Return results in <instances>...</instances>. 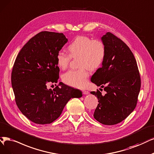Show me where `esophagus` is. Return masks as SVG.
<instances>
[{"label":"esophagus","mask_w":154,"mask_h":154,"mask_svg":"<svg viewBox=\"0 0 154 154\" xmlns=\"http://www.w3.org/2000/svg\"><path fill=\"white\" fill-rule=\"evenodd\" d=\"M82 93H83L84 94H89V91H88L84 90V91H82Z\"/></svg>","instance_id":"1"}]
</instances>
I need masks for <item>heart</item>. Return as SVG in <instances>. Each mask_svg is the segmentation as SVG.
Instances as JSON below:
<instances>
[{
  "label": "heart",
  "instance_id": "b5f03b06",
  "mask_svg": "<svg viewBox=\"0 0 154 154\" xmlns=\"http://www.w3.org/2000/svg\"><path fill=\"white\" fill-rule=\"evenodd\" d=\"M69 54L59 51L56 55V63L61 69L68 66L71 58L79 59L78 70L68 71L62 76V80L68 86L82 88L86 86L91 70L99 68L105 60L106 49L105 43L99 39L91 38L88 36L79 35L68 45Z\"/></svg>",
  "mask_w": 154,
  "mask_h": 154
}]
</instances>
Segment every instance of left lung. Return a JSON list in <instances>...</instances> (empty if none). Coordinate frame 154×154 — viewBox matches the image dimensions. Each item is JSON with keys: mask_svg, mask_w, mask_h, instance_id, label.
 I'll use <instances>...</instances> for the list:
<instances>
[{"mask_svg": "<svg viewBox=\"0 0 154 154\" xmlns=\"http://www.w3.org/2000/svg\"><path fill=\"white\" fill-rule=\"evenodd\" d=\"M101 40L106 45V56L91 81L103 88L106 94L103 95L99 90L91 92L97 96L99 102L93 116L101 124L114 125L124 120L135 109L141 79L133 53L121 38L107 32Z\"/></svg>", "mask_w": 154, "mask_h": 154, "instance_id": "obj_1", "label": "left lung"}]
</instances>
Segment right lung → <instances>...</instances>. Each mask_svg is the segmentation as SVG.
<instances>
[{
  "label": "right lung",
  "mask_w": 154,
  "mask_h": 154,
  "mask_svg": "<svg viewBox=\"0 0 154 154\" xmlns=\"http://www.w3.org/2000/svg\"><path fill=\"white\" fill-rule=\"evenodd\" d=\"M68 42L63 33L41 32L22 48L11 73V84L18 109L32 122L50 124L58 119L71 98H81L80 90L62 82L48 89L49 83H57L60 68L56 55Z\"/></svg>",
  "instance_id": "right-lung-1"
}]
</instances>
